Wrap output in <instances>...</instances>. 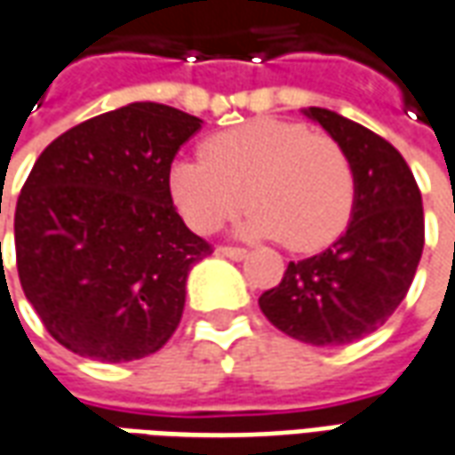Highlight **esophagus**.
Segmentation results:
<instances>
[{"label":"esophagus","instance_id":"1","mask_svg":"<svg viewBox=\"0 0 455 455\" xmlns=\"http://www.w3.org/2000/svg\"><path fill=\"white\" fill-rule=\"evenodd\" d=\"M219 256H227V259H234V261H241V259H246V249H241V246H219L216 249Z\"/></svg>","mask_w":455,"mask_h":455}]
</instances>
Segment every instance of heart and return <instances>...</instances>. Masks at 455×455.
I'll use <instances>...</instances> for the list:
<instances>
[{
	"label": "heart",
	"instance_id": "1",
	"mask_svg": "<svg viewBox=\"0 0 455 455\" xmlns=\"http://www.w3.org/2000/svg\"><path fill=\"white\" fill-rule=\"evenodd\" d=\"M202 154L176 159L169 172L176 209L199 234L219 231L249 199V236L318 251L354 216V166L333 139L306 124L253 119L206 139Z\"/></svg>",
	"mask_w": 455,
	"mask_h": 455
}]
</instances>
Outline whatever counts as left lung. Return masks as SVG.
I'll list each match as a JSON object with an SVG mask.
<instances>
[{
	"mask_svg": "<svg viewBox=\"0 0 455 455\" xmlns=\"http://www.w3.org/2000/svg\"><path fill=\"white\" fill-rule=\"evenodd\" d=\"M346 151L356 206L344 236L286 267L259 296L264 316L311 346H344L383 326L406 299L423 251V206L406 159L371 129L329 109L304 111Z\"/></svg>",
	"mask_w": 455,
	"mask_h": 455,
	"instance_id": "left-lung-1",
	"label": "left lung"
}]
</instances>
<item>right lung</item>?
I'll return each instance as SVG.
<instances>
[{
  "mask_svg": "<svg viewBox=\"0 0 455 455\" xmlns=\"http://www.w3.org/2000/svg\"><path fill=\"white\" fill-rule=\"evenodd\" d=\"M199 129L191 114L134 101L76 124L36 159L14 212L17 271L64 348L122 363L176 331L188 271L212 253L169 191L176 151Z\"/></svg>",
  "mask_w": 455,
  "mask_h": 455,
  "instance_id": "add662e5",
  "label": "right lung"
}]
</instances>
